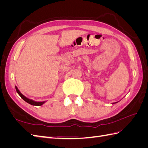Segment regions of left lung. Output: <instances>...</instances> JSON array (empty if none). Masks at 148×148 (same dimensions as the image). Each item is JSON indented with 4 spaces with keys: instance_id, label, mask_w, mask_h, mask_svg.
<instances>
[{
    "instance_id": "obj_1",
    "label": "left lung",
    "mask_w": 148,
    "mask_h": 148,
    "mask_svg": "<svg viewBox=\"0 0 148 148\" xmlns=\"http://www.w3.org/2000/svg\"><path fill=\"white\" fill-rule=\"evenodd\" d=\"M119 101H118V102H113L112 103V104H116V103H117V102H119Z\"/></svg>"
}]
</instances>
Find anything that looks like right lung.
<instances>
[{"mask_svg":"<svg viewBox=\"0 0 148 148\" xmlns=\"http://www.w3.org/2000/svg\"><path fill=\"white\" fill-rule=\"evenodd\" d=\"M15 89H16V91L17 92V93L18 94V95H20V96L25 101H26V102H28V104H31V105H33V106H42V104H44V103H45L46 102V101H35L33 99H29V98L26 97V96H25L23 94H22L18 89V88L15 86Z\"/></svg>","mask_w":148,"mask_h":148,"instance_id":"obj_1","label":"right lung"}]
</instances>
